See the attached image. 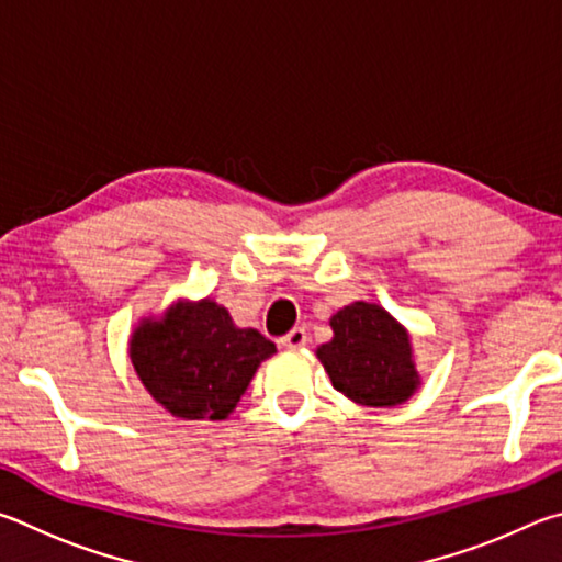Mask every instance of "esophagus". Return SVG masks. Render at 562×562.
Returning <instances> with one entry per match:
<instances>
[{"label": "esophagus", "mask_w": 562, "mask_h": 562, "mask_svg": "<svg viewBox=\"0 0 562 562\" xmlns=\"http://www.w3.org/2000/svg\"><path fill=\"white\" fill-rule=\"evenodd\" d=\"M306 342H308L306 330L293 328L291 333H286V336L279 338V348H283V350H299V348L306 346Z\"/></svg>", "instance_id": "34e87169"}]
</instances>
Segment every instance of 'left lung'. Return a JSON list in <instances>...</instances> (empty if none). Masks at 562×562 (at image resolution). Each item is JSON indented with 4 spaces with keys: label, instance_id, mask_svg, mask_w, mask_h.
I'll list each match as a JSON object with an SVG mask.
<instances>
[{
    "label": "left lung",
    "instance_id": "obj_1",
    "mask_svg": "<svg viewBox=\"0 0 562 562\" xmlns=\"http://www.w3.org/2000/svg\"><path fill=\"white\" fill-rule=\"evenodd\" d=\"M333 340L318 358L333 387L358 405L392 407L409 400L417 370L405 328L375 303H352L330 318Z\"/></svg>",
    "mask_w": 562,
    "mask_h": 562
}]
</instances>
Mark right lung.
<instances>
[{
	"instance_id": "right-lung-1",
	"label": "right lung",
	"mask_w": 562,
	"mask_h": 562,
	"mask_svg": "<svg viewBox=\"0 0 562 562\" xmlns=\"http://www.w3.org/2000/svg\"><path fill=\"white\" fill-rule=\"evenodd\" d=\"M276 346L236 328L229 311L204 299L177 306L133 333L131 358L147 392L182 419H224Z\"/></svg>"
}]
</instances>
